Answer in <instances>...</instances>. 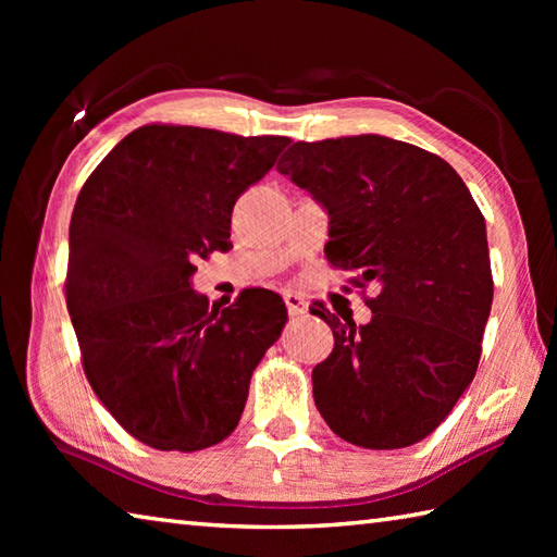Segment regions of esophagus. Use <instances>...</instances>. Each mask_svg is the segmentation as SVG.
I'll return each instance as SVG.
<instances>
[{"label": "esophagus", "instance_id": "1", "mask_svg": "<svg viewBox=\"0 0 557 557\" xmlns=\"http://www.w3.org/2000/svg\"><path fill=\"white\" fill-rule=\"evenodd\" d=\"M285 305H287L289 317H301V314H307V309H309L307 299L301 297V295H297V292H287Z\"/></svg>", "mask_w": 557, "mask_h": 557}]
</instances>
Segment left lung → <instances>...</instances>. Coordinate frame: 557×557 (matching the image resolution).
Segmentation results:
<instances>
[{"label": "left lung", "instance_id": "8db88e82", "mask_svg": "<svg viewBox=\"0 0 557 557\" xmlns=\"http://www.w3.org/2000/svg\"><path fill=\"white\" fill-rule=\"evenodd\" d=\"M277 172L326 209V260L375 287L363 326L314 309L334 332L312 371L317 410L366 449L425 440L482 356L494 299L482 211L445 159L381 135L295 143Z\"/></svg>", "mask_w": 557, "mask_h": 557}]
</instances>
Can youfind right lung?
Masks as SVG:
<instances>
[{
  "label": "right lung",
  "instance_id": "right-lung-1",
  "mask_svg": "<svg viewBox=\"0 0 557 557\" xmlns=\"http://www.w3.org/2000/svg\"><path fill=\"white\" fill-rule=\"evenodd\" d=\"M289 137L145 125L83 184L71 215L65 305L83 371L132 437L164 451L219 445L287 307L248 289L209 307L194 262L231 248V213Z\"/></svg>",
  "mask_w": 557,
  "mask_h": 557
}]
</instances>
